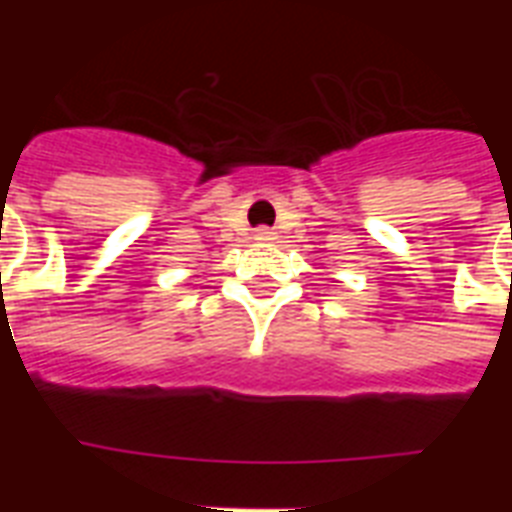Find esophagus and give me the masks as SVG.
I'll return each instance as SVG.
<instances>
[{
    "label": "esophagus",
    "instance_id": "34e87169",
    "mask_svg": "<svg viewBox=\"0 0 512 512\" xmlns=\"http://www.w3.org/2000/svg\"><path fill=\"white\" fill-rule=\"evenodd\" d=\"M276 239V233L271 231V228H257L255 231V241H260V244H265V241H273Z\"/></svg>",
    "mask_w": 512,
    "mask_h": 512
}]
</instances>
